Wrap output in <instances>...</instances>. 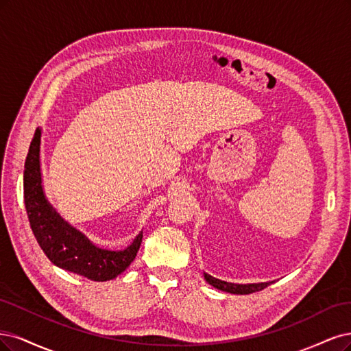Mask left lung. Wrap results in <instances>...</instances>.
<instances>
[{"mask_svg": "<svg viewBox=\"0 0 351 351\" xmlns=\"http://www.w3.org/2000/svg\"><path fill=\"white\" fill-rule=\"evenodd\" d=\"M204 278H206V281L208 282V285H211L213 287H216V289L223 290V291L232 293V295H251V293L263 290V289H265L269 285V282H252V285H234V282H228V281L219 280V278L213 277V276H210L207 273H204Z\"/></svg>", "mask_w": 351, "mask_h": 351, "instance_id": "obj_1", "label": "left lung"}]
</instances>
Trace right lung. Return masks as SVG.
Instances as JSON below:
<instances>
[{
  "label": "right lung",
  "instance_id": "1",
  "mask_svg": "<svg viewBox=\"0 0 351 351\" xmlns=\"http://www.w3.org/2000/svg\"><path fill=\"white\" fill-rule=\"evenodd\" d=\"M40 137L38 128L25 162V206L30 228L51 263L93 281L115 278L125 271L137 255L143 232L123 251L101 250L65 221L45 197L40 173Z\"/></svg>",
  "mask_w": 351,
  "mask_h": 351
}]
</instances>
